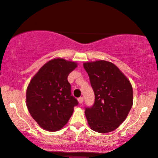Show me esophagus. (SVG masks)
<instances>
[{
  "label": "esophagus",
  "mask_w": 158,
  "mask_h": 158,
  "mask_svg": "<svg viewBox=\"0 0 158 158\" xmlns=\"http://www.w3.org/2000/svg\"><path fill=\"white\" fill-rule=\"evenodd\" d=\"M78 101H79V103L81 104L83 102V101H84V98H82V97H80V98H78Z\"/></svg>",
  "instance_id": "1"
}]
</instances>
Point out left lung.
<instances>
[{
    "instance_id": "1",
    "label": "left lung",
    "mask_w": 158,
    "mask_h": 158,
    "mask_svg": "<svg viewBox=\"0 0 158 158\" xmlns=\"http://www.w3.org/2000/svg\"><path fill=\"white\" fill-rule=\"evenodd\" d=\"M84 68L94 93V104L85 107L88 124L99 133L114 131L125 121L133 105L131 83L110 62H87Z\"/></svg>"
}]
</instances>
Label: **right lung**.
Instances as JSON below:
<instances>
[{
  "label": "right lung",
  "instance_id": "1",
  "mask_svg": "<svg viewBox=\"0 0 158 158\" xmlns=\"http://www.w3.org/2000/svg\"><path fill=\"white\" fill-rule=\"evenodd\" d=\"M77 66L73 61L56 58L44 65L29 82L27 106L31 117L45 130L61 129L78 106L71 95L68 76Z\"/></svg>",
  "mask_w": 158,
  "mask_h": 158
}]
</instances>
